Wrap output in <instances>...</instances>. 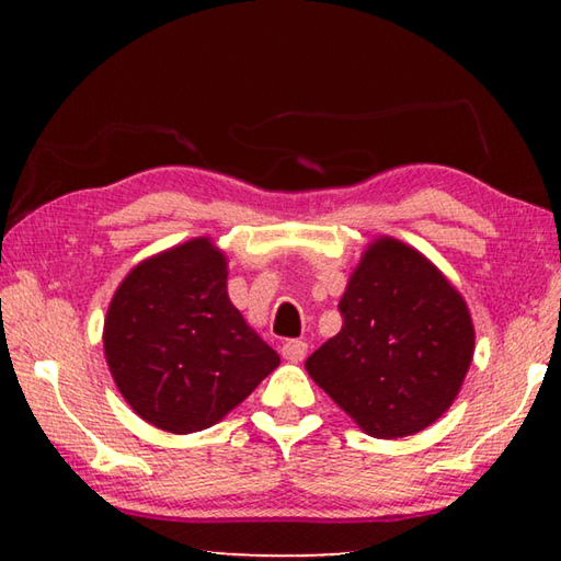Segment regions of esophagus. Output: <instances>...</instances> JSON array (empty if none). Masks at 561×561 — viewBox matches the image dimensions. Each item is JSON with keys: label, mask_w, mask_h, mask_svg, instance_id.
Listing matches in <instances>:
<instances>
[{"label": "esophagus", "mask_w": 561, "mask_h": 561, "mask_svg": "<svg viewBox=\"0 0 561 561\" xmlns=\"http://www.w3.org/2000/svg\"><path fill=\"white\" fill-rule=\"evenodd\" d=\"M307 341L301 339H289L287 344L282 346V356L291 360V364H299V360H304V356H307Z\"/></svg>", "instance_id": "1"}]
</instances>
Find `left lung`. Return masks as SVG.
Segmentation results:
<instances>
[{
  "label": "left lung",
  "mask_w": 561,
  "mask_h": 561,
  "mask_svg": "<svg viewBox=\"0 0 561 561\" xmlns=\"http://www.w3.org/2000/svg\"><path fill=\"white\" fill-rule=\"evenodd\" d=\"M341 331L307 371L358 428L405 438L448 411L468 374L470 311L433 264L391 237L360 257L339 301Z\"/></svg>",
  "instance_id": "8db88e82"
}]
</instances>
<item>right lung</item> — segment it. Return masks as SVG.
Listing matches in <instances>:
<instances>
[{
    "label": "right lung",
    "mask_w": 561,
    "mask_h": 561,
    "mask_svg": "<svg viewBox=\"0 0 561 561\" xmlns=\"http://www.w3.org/2000/svg\"><path fill=\"white\" fill-rule=\"evenodd\" d=\"M103 348L118 391L168 433L210 428L279 366L227 297L207 237L140 262L108 307Z\"/></svg>",
    "instance_id": "1"
}]
</instances>
